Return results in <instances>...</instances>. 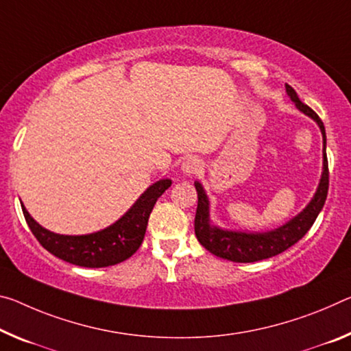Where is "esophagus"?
<instances>
[{
  "label": "esophagus",
  "instance_id": "esophagus-1",
  "mask_svg": "<svg viewBox=\"0 0 351 351\" xmlns=\"http://www.w3.org/2000/svg\"><path fill=\"white\" fill-rule=\"evenodd\" d=\"M199 169H202V164H199V160L195 159V158H187L181 165L182 173L187 175V176H192V175L198 173Z\"/></svg>",
  "mask_w": 351,
  "mask_h": 351
}]
</instances>
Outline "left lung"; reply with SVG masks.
Wrapping results in <instances>:
<instances>
[{"mask_svg":"<svg viewBox=\"0 0 351 351\" xmlns=\"http://www.w3.org/2000/svg\"><path fill=\"white\" fill-rule=\"evenodd\" d=\"M286 92L289 98L295 103L297 108L303 114L311 117L319 125L322 136H324V171L317 187L315 195L309 204L300 213L276 230L267 232H243L221 230V228L210 223L209 219V199L206 195L203 186L195 181V189L198 193V206L195 214V236L202 245L221 259L232 261V263H256V261L269 259L286 252L289 247L297 243L306 232L314 225L317 215L324 208L328 195V184H330V171H328L326 159V134L324 121L319 119L309 106L300 101L297 92L286 84Z\"/></svg>","mask_w":351,"mask_h":351,"instance_id":"8db88e82","label":"left lung"}]
</instances>
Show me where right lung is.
<instances>
[{"label": "right lung", "instance_id": "right-lung-1", "mask_svg": "<svg viewBox=\"0 0 351 351\" xmlns=\"http://www.w3.org/2000/svg\"><path fill=\"white\" fill-rule=\"evenodd\" d=\"M171 186V180H159L138 197L128 213L108 228L92 234L64 236L45 230L32 219L21 203L23 215L40 245L65 263L99 269L123 263L134 254L145 237L149 214L158 198Z\"/></svg>", "mask_w": 351, "mask_h": 351}]
</instances>
